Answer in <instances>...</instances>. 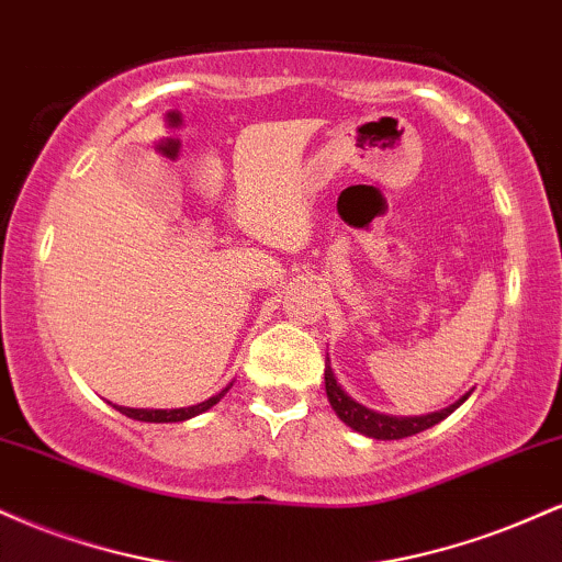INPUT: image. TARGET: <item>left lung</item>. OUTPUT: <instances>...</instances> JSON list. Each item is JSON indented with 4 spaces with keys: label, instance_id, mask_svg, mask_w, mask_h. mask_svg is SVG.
I'll use <instances>...</instances> for the list:
<instances>
[{
    "label": "left lung",
    "instance_id": "1",
    "mask_svg": "<svg viewBox=\"0 0 562 562\" xmlns=\"http://www.w3.org/2000/svg\"><path fill=\"white\" fill-rule=\"evenodd\" d=\"M325 391L327 398H330V406L335 409V415L344 420L348 428H353L357 434H364L370 438H380V441H396V438H406V436H415L423 434V430L434 428L436 423L447 420L451 412L457 409L465 398L470 396V391L462 398H457L454 404H449L447 409L441 412H430V415H420V417H393V415H380L375 409H367L359 402H353L348 393L340 389L338 380L333 375V367H330V357L325 362Z\"/></svg>",
    "mask_w": 562,
    "mask_h": 562
}]
</instances>
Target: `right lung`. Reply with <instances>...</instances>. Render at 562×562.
<instances>
[{
	"instance_id": "right-lung-1",
	"label": "right lung",
	"mask_w": 562,
	"mask_h": 562,
	"mask_svg": "<svg viewBox=\"0 0 562 562\" xmlns=\"http://www.w3.org/2000/svg\"><path fill=\"white\" fill-rule=\"evenodd\" d=\"M227 391H229V385L222 393H216V396L205 398V402H200V404L182 406V409H132V406H119V412L121 415L132 417V420H142V423H184V420H190V417L203 415L205 409H211V406H214Z\"/></svg>"
}]
</instances>
